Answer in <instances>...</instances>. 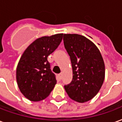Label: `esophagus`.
Returning <instances> with one entry per match:
<instances>
[{"label": "esophagus", "mask_w": 122, "mask_h": 122, "mask_svg": "<svg viewBox=\"0 0 122 122\" xmlns=\"http://www.w3.org/2000/svg\"><path fill=\"white\" fill-rule=\"evenodd\" d=\"M58 78L60 79H62V73H60V74H58Z\"/></svg>", "instance_id": "1"}]
</instances>
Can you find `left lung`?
<instances>
[{
	"instance_id": "1",
	"label": "left lung",
	"mask_w": 122,
	"mask_h": 122,
	"mask_svg": "<svg viewBox=\"0 0 122 122\" xmlns=\"http://www.w3.org/2000/svg\"><path fill=\"white\" fill-rule=\"evenodd\" d=\"M63 40L73 70L72 81L65 85V90L70 98L77 102L90 101L98 93L105 79V64L101 52L83 36L64 34Z\"/></svg>"
}]
</instances>
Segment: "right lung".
<instances>
[{"label": "right lung", "mask_w": 122, "mask_h": 122, "mask_svg": "<svg viewBox=\"0 0 122 122\" xmlns=\"http://www.w3.org/2000/svg\"><path fill=\"white\" fill-rule=\"evenodd\" d=\"M63 35L56 34L38 38L21 56L17 66L16 79L21 92L30 101L45 99L56 84L47 58L60 45Z\"/></svg>", "instance_id": "add662e5"}]
</instances>
